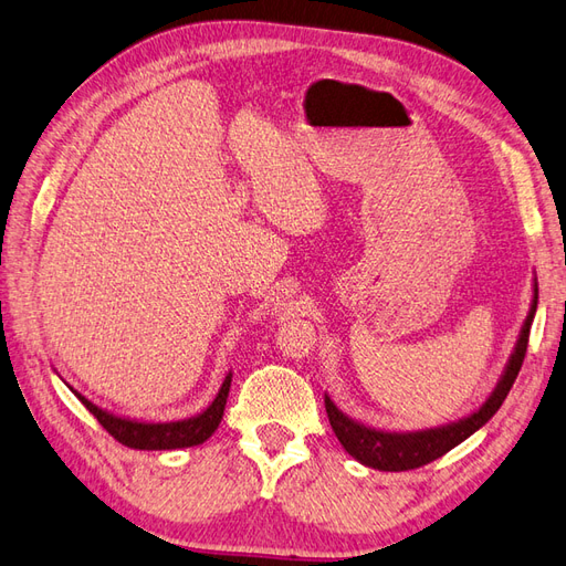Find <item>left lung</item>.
I'll list each match as a JSON object with an SVG mask.
<instances>
[{"label":"left lung","mask_w":566,"mask_h":566,"mask_svg":"<svg viewBox=\"0 0 566 566\" xmlns=\"http://www.w3.org/2000/svg\"><path fill=\"white\" fill-rule=\"evenodd\" d=\"M535 310H537V283H533V300H531L528 316L521 326L514 353L509 355L497 387L492 389L485 403H482L478 410H473L471 416H465L457 422L430 427V430H416V432H387L348 418L346 412L338 410V406L331 401V396L326 394L324 396L326 416L343 449H346L355 461H360L367 468L398 473V471H410V468H420L424 463H430L439 457H444V453L451 451L453 447L465 442L468 437L478 432L480 427L500 410L509 389L514 387L518 369L523 365V357H526Z\"/></svg>","instance_id":"obj_1"}]
</instances>
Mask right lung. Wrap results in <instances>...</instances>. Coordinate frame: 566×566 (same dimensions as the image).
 I'll list each match as a JSON object with an SVG mask.
<instances>
[{
  "mask_svg": "<svg viewBox=\"0 0 566 566\" xmlns=\"http://www.w3.org/2000/svg\"><path fill=\"white\" fill-rule=\"evenodd\" d=\"M230 381H232V371H228V377L223 379V384H220L216 398L201 412L185 420H170V422H144L136 418H122V416H115V412L103 410L95 403H91L86 396H81L72 387L69 389L74 391L78 401L88 408V412H93V416L98 418V422L117 439L119 444L129 449H144V451H172V449L199 447L218 430L220 420H223Z\"/></svg>",
  "mask_w": 566,
  "mask_h": 566,
  "instance_id": "1",
  "label": "right lung"
}]
</instances>
